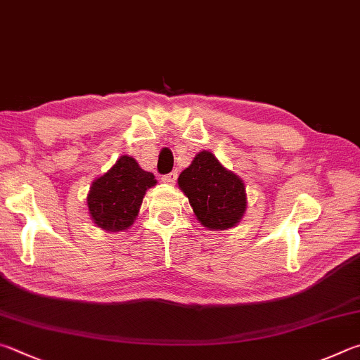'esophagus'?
I'll list each match as a JSON object with an SVG mask.
<instances>
[{"label": "esophagus", "instance_id": "esophagus-1", "mask_svg": "<svg viewBox=\"0 0 360 360\" xmlns=\"http://www.w3.org/2000/svg\"><path fill=\"white\" fill-rule=\"evenodd\" d=\"M176 179H178V172H172L165 176H162V181L165 182V184H174Z\"/></svg>", "mask_w": 360, "mask_h": 360}]
</instances>
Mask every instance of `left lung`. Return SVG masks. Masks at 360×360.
I'll return each mask as SVG.
<instances>
[{"label": "left lung", "instance_id": "left-lung-1", "mask_svg": "<svg viewBox=\"0 0 360 360\" xmlns=\"http://www.w3.org/2000/svg\"><path fill=\"white\" fill-rule=\"evenodd\" d=\"M178 184L197 219L211 230L234 226L245 212L244 182L221 167L211 153L197 154L192 165L179 174Z\"/></svg>", "mask_w": 360, "mask_h": 360}]
</instances>
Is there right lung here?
<instances>
[{"mask_svg":"<svg viewBox=\"0 0 360 360\" xmlns=\"http://www.w3.org/2000/svg\"><path fill=\"white\" fill-rule=\"evenodd\" d=\"M155 184L154 174L139 167L135 159L122 155L108 173L93 182L88 207L96 225L107 231H122L134 224L143 197Z\"/></svg>","mask_w":360,"mask_h":360,"instance_id":"right-lung-1","label":"right lung"}]
</instances>
